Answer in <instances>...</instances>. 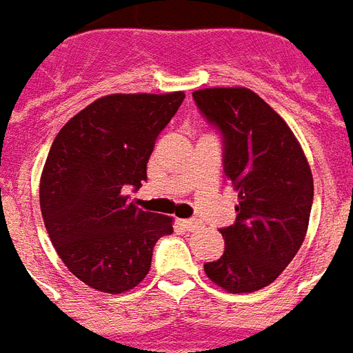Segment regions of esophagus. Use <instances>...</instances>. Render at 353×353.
<instances>
[{"label": "esophagus", "instance_id": "esophagus-1", "mask_svg": "<svg viewBox=\"0 0 353 353\" xmlns=\"http://www.w3.org/2000/svg\"><path fill=\"white\" fill-rule=\"evenodd\" d=\"M182 228H186L188 232H194V230H197L199 226H201V222L197 221V219H188V221H181Z\"/></svg>", "mask_w": 353, "mask_h": 353}]
</instances>
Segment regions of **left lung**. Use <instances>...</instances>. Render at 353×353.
Wrapping results in <instances>:
<instances>
[{
    "label": "left lung",
    "instance_id": "left-lung-1",
    "mask_svg": "<svg viewBox=\"0 0 353 353\" xmlns=\"http://www.w3.org/2000/svg\"><path fill=\"white\" fill-rule=\"evenodd\" d=\"M224 137V172L237 192L236 222L222 228L224 254L203 268L228 292H252L281 276L306 237L314 179L283 117L251 89L192 92Z\"/></svg>",
    "mask_w": 353,
    "mask_h": 353
}]
</instances>
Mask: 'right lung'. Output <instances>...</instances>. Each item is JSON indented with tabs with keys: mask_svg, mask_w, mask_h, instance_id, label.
Segmentation results:
<instances>
[{
	"mask_svg": "<svg viewBox=\"0 0 353 353\" xmlns=\"http://www.w3.org/2000/svg\"><path fill=\"white\" fill-rule=\"evenodd\" d=\"M184 92L108 94L70 119L52 142L39 181L45 228L66 268L91 289L119 294L150 272L172 219L142 211L123 188L146 181L157 134Z\"/></svg>",
	"mask_w": 353,
	"mask_h": 353,
	"instance_id": "add662e5",
	"label": "right lung"
}]
</instances>
